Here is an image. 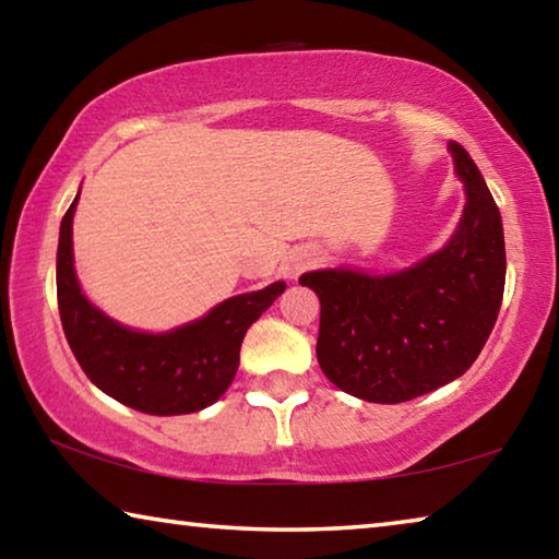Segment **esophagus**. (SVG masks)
Wrapping results in <instances>:
<instances>
[{
    "mask_svg": "<svg viewBox=\"0 0 559 559\" xmlns=\"http://www.w3.org/2000/svg\"><path fill=\"white\" fill-rule=\"evenodd\" d=\"M318 263V251L316 249H300L296 257H293V261H290V271H293V276H300L302 271H308V269H313Z\"/></svg>",
    "mask_w": 559,
    "mask_h": 559,
    "instance_id": "esophagus-1",
    "label": "esophagus"
}]
</instances>
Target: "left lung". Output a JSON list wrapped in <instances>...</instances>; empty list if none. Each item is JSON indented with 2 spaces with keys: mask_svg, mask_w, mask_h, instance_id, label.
Instances as JSON below:
<instances>
[{
  "mask_svg": "<svg viewBox=\"0 0 559 559\" xmlns=\"http://www.w3.org/2000/svg\"><path fill=\"white\" fill-rule=\"evenodd\" d=\"M449 150L466 185V210L441 251L392 276H300L320 298V370L365 402H409L456 380L496 325L506 288L503 224L471 155L453 140Z\"/></svg>",
  "mask_w": 559,
  "mask_h": 559,
  "instance_id": "obj_1",
  "label": "left lung"
}]
</instances>
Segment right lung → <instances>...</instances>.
Wrapping results in <instances>:
<instances>
[{"label": "right lung", "instance_id": "obj_1", "mask_svg": "<svg viewBox=\"0 0 559 559\" xmlns=\"http://www.w3.org/2000/svg\"><path fill=\"white\" fill-rule=\"evenodd\" d=\"M75 200L61 219L56 296L66 340L81 370L112 400L145 414H192L214 404L239 370L246 330L286 290V283L224 300L210 316L173 333H135L112 323L83 298L73 273Z\"/></svg>", "mask_w": 559, "mask_h": 559}]
</instances>
